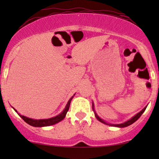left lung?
<instances>
[{
  "label": "left lung",
  "instance_id": "obj_1",
  "mask_svg": "<svg viewBox=\"0 0 159 159\" xmlns=\"http://www.w3.org/2000/svg\"><path fill=\"white\" fill-rule=\"evenodd\" d=\"M92 106H93V111H94L95 116H96V118L98 120V121H100V122H101V123H104V124H105V125H111V126H115V127H118V128H124V127H127V126H129V125H132V123H134V122L137 121V120H138V119H139L140 116H141L142 114H143V113L144 112V111H145L146 108H147V106H146V107H144V108L143 109V110L140 111L139 113H138V114H137L136 115H134V116H133V117L131 118L130 120H127V121H126V122H125V123H120V124H111V123H107L106 121H105V120H103L102 119V118H100L99 116H98L97 114H96V111H95L93 102Z\"/></svg>",
  "mask_w": 159,
  "mask_h": 159
}]
</instances>
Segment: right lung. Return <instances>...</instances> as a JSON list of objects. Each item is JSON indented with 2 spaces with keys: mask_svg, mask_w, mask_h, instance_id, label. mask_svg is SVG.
<instances>
[{
  "mask_svg": "<svg viewBox=\"0 0 159 159\" xmlns=\"http://www.w3.org/2000/svg\"><path fill=\"white\" fill-rule=\"evenodd\" d=\"M74 96H75V94H74ZM74 96H72V97L70 98V99L69 100L68 102H67V104H66V105L64 110L62 111L61 114H58L57 116H54V117L49 118V119H42V120L31 119V118L27 117V116H23V115H21L20 114H19V113H18V111H16L15 108H13V109L16 111V112H17L18 114H19V116H21V118H22V119L24 120V121L26 122L27 124L32 125V126H34V127L49 126V125H54V124L59 123V122H61V120H63V119H64L66 115L67 111H69V106H70L71 101H72V98L74 97Z\"/></svg>",
  "mask_w": 159,
  "mask_h": 159,
  "instance_id": "obj_1",
  "label": "right lung"
}]
</instances>
